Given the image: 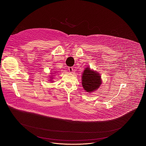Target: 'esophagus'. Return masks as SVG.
<instances>
[{"mask_svg":"<svg viewBox=\"0 0 146 146\" xmlns=\"http://www.w3.org/2000/svg\"><path fill=\"white\" fill-rule=\"evenodd\" d=\"M68 68V70H69L70 72H73V68L72 67H69Z\"/></svg>","mask_w":146,"mask_h":146,"instance_id":"esophagus-1","label":"esophagus"}]
</instances>
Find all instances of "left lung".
<instances>
[{
	"instance_id": "8db88e82",
	"label": "left lung",
	"mask_w": 146,
	"mask_h": 146,
	"mask_svg": "<svg viewBox=\"0 0 146 146\" xmlns=\"http://www.w3.org/2000/svg\"><path fill=\"white\" fill-rule=\"evenodd\" d=\"M82 79L83 87L88 93L98 89L102 84L101 76L100 74L97 71H92L89 67L84 71Z\"/></svg>"
}]
</instances>
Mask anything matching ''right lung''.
I'll list each match as a JSON object with an SVG mask.
<instances>
[{"mask_svg":"<svg viewBox=\"0 0 146 146\" xmlns=\"http://www.w3.org/2000/svg\"><path fill=\"white\" fill-rule=\"evenodd\" d=\"M50 78H52V77H50Z\"/></svg>","mask_w":146,"mask_h":146,"instance_id":"right-lung-1","label":"right lung"}]
</instances>
